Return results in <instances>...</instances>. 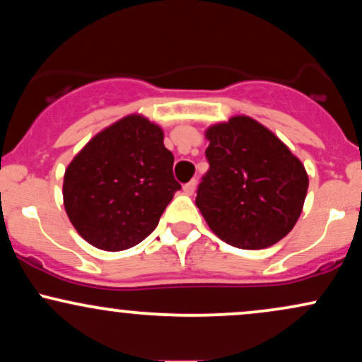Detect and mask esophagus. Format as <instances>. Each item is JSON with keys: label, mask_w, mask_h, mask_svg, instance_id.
<instances>
[{"label": "esophagus", "mask_w": 362, "mask_h": 362, "mask_svg": "<svg viewBox=\"0 0 362 362\" xmlns=\"http://www.w3.org/2000/svg\"><path fill=\"white\" fill-rule=\"evenodd\" d=\"M195 185H197V182H195V180H190L189 184H185L184 185V194L192 195L195 192Z\"/></svg>", "instance_id": "esophagus-1"}]
</instances>
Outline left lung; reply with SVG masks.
<instances>
[{
  "instance_id": "left-lung-1",
  "label": "left lung",
  "mask_w": 362,
  "mask_h": 362,
  "mask_svg": "<svg viewBox=\"0 0 362 362\" xmlns=\"http://www.w3.org/2000/svg\"><path fill=\"white\" fill-rule=\"evenodd\" d=\"M209 170L195 206L211 231L243 250L272 247L294 228L308 192L301 160L248 115L206 129Z\"/></svg>"
}]
</instances>
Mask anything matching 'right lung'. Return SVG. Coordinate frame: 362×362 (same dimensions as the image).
I'll return each instance as SVG.
<instances>
[{
    "label": "right lung",
    "instance_id": "obj_1",
    "mask_svg": "<svg viewBox=\"0 0 362 362\" xmlns=\"http://www.w3.org/2000/svg\"><path fill=\"white\" fill-rule=\"evenodd\" d=\"M163 129L131 114L95 134L64 172L62 199L83 240L105 252L143 242L180 184Z\"/></svg>",
    "mask_w": 362,
    "mask_h": 362
}]
</instances>
